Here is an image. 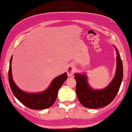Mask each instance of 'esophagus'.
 <instances>
[{
    "label": "esophagus",
    "mask_w": 132,
    "mask_h": 132,
    "mask_svg": "<svg viewBox=\"0 0 132 132\" xmlns=\"http://www.w3.org/2000/svg\"><path fill=\"white\" fill-rule=\"evenodd\" d=\"M75 71V67H73L72 65H70L68 67H67V75L69 76H72L73 75V73H74Z\"/></svg>",
    "instance_id": "obj_1"
}]
</instances>
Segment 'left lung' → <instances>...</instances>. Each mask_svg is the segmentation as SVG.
<instances>
[{
  "label": "left lung",
  "mask_w": 132,
  "mask_h": 132,
  "mask_svg": "<svg viewBox=\"0 0 132 132\" xmlns=\"http://www.w3.org/2000/svg\"><path fill=\"white\" fill-rule=\"evenodd\" d=\"M116 52V69L111 82L102 89H94L89 85L87 76L83 73L74 74L76 81V93L82 105L89 109H98L109 105L119 92L123 78L122 63L118 49Z\"/></svg>",
  "instance_id": "1"
}]
</instances>
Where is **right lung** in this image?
<instances>
[{
	"label": "right lung",
	"instance_id": "right-lung-1",
	"mask_svg": "<svg viewBox=\"0 0 132 132\" xmlns=\"http://www.w3.org/2000/svg\"><path fill=\"white\" fill-rule=\"evenodd\" d=\"M12 56L10 61L8 79L12 93L16 98L27 108L33 110H44L50 108L56 101L58 91L67 79L65 72L55 78L47 89L39 93H27L18 88L13 81L12 73Z\"/></svg>",
	"mask_w": 132,
	"mask_h": 132
}]
</instances>
